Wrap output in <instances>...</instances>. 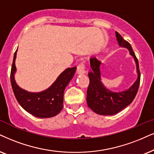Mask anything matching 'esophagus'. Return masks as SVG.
<instances>
[{
  "mask_svg": "<svg viewBox=\"0 0 154 154\" xmlns=\"http://www.w3.org/2000/svg\"><path fill=\"white\" fill-rule=\"evenodd\" d=\"M85 72V65L83 63L79 64L77 67V73L79 75H82Z\"/></svg>",
  "mask_w": 154,
  "mask_h": 154,
  "instance_id": "obj_1",
  "label": "esophagus"
}]
</instances>
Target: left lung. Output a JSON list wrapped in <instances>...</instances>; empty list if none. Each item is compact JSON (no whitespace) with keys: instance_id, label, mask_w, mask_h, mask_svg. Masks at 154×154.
<instances>
[{"instance_id":"1","label":"left lung","mask_w":154,"mask_h":154,"mask_svg":"<svg viewBox=\"0 0 154 154\" xmlns=\"http://www.w3.org/2000/svg\"><path fill=\"white\" fill-rule=\"evenodd\" d=\"M116 37L119 45L127 48L135 60L138 77L129 89L119 92H113L106 89L101 82V62L95 57H91V71L88 73L89 85L87 92V102L93 112L100 115H114L129 106L135 98L139 87L141 74L138 59L129 42L126 41L117 32H116Z\"/></svg>"}]
</instances>
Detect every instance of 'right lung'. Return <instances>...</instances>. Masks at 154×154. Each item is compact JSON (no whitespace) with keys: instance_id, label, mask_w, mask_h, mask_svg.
I'll list each match as a JSON object with an SVG mask.
<instances>
[{"instance_id":"1","label":"right lung","mask_w":154,"mask_h":154,"mask_svg":"<svg viewBox=\"0 0 154 154\" xmlns=\"http://www.w3.org/2000/svg\"><path fill=\"white\" fill-rule=\"evenodd\" d=\"M15 51L11 72V82L17 102L28 113L38 118H50L59 114L63 108V96L65 87L72 79L76 67L67 68L60 74L49 88L41 92H29L21 89L15 81L16 71Z\"/></svg>"}]
</instances>
